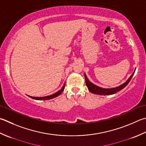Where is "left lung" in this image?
<instances>
[{"label": "left lung", "instance_id": "left-lung-1", "mask_svg": "<svg viewBox=\"0 0 146 146\" xmlns=\"http://www.w3.org/2000/svg\"><path fill=\"white\" fill-rule=\"evenodd\" d=\"M135 71H134V72L133 73L132 75L130 76V78H128L127 80L124 83V84H123L119 85V86L115 87V88H104L100 87L99 86H97V85L92 84V82H90L89 81V80L88 79L87 75H85V73H84L85 83H86V85H87L88 90H89L90 92L95 94H98V95H102V96L111 95V94H114L116 93L117 92H119V91H120L121 90L123 89V88H124L125 87L127 86L128 83H129L130 81L131 80V79H132V76H133L134 73H135Z\"/></svg>", "mask_w": 146, "mask_h": 146}]
</instances>
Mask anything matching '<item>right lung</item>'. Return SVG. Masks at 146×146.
Here are the masks:
<instances>
[{
  "label": "right lung",
  "instance_id": "obj_1",
  "mask_svg": "<svg viewBox=\"0 0 146 146\" xmlns=\"http://www.w3.org/2000/svg\"><path fill=\"white\" fill-rule=\"evenodd\" d=\"M64 87H65V83L63 85V86L61 88V90H59L58 92L54 93L52 95H50V96H44V97H32V96H28V97H30L31 99H35V100H39V101H42V100H49V99H52L53 98H55L56 97L59 96V95H61V93L63 92V90L64 89Z\"/></svg>",
  "mask_w": 146,
  "mask_h": 146
}]
</instances>
